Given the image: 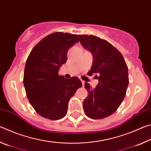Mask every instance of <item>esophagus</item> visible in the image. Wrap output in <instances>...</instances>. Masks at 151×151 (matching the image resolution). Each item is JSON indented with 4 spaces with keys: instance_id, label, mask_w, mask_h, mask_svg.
I'll use <instances>...</instances> for the list:
<instances>
[{
    "instance_id": "1",
    "label": "esophagus",
    "mask_w": 151,
    "mask_h": 151,
    "mask_svg": "<svg viewBox=\"0 0 151 151\" xmlns=\"http://www.w3.org/2000/svg\"><path fill=\"white\" fill-rule=\"evenodd\" d=\"M81 81L82 82V84H83V86L85 85V81H84L83 80H82V79H81Z\"/></svg>"
}]
</instances>
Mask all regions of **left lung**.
Returning a JSON list of instances; mask_svg holds the SVG:
<instances>
[{
  "label": "left lung",
  "instance_id": "8db88e82",
  "mask_svg": "<svg viewBox=\"0 0 151 151\" xmlns=\"http://www.w3.org/2000/svg\"><path fill=\"white\" fill-rule=\"evenodd\" d=\"M82 46L93 57L89 75L96 73L99 84L92 89L88 83L85 88L88 96L83 109L89 118L102 119L109 116L121 105L129 85L128 67L123 57L108 41L93 35H78Z\"/></svg>",
  "mask_w": 151,
  "mask_h": 151
}]
</instances>
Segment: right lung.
I'll list each match as a JSON object with an SVG mask.
<instances>
[{
	"mask_svg": "<svg viewBox=\"0 0 151 151\" xmlns=\"http://www.w3.org/2000/svg\"><path fill=\"white\" fill-rule=\"evenodd\" d=\"M78 41L76 35L52 33L40 40L27 58L23 78L27 96L44 118H63L70 99L83 86L76 76L65 78L58 75L60 66L67 60L68 49Z\"/></svg>",
	"mask_w": 151,
	"mask_h": 151,
	"instance_id": "add662e5",
	"label": "right lung"
}]
</instances>
